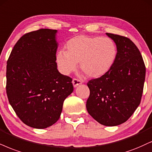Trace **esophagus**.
Returning <instances> with one entry per match:
<instances>
[{
    "instance_id": "1",
    "label": "esophagus",
    "mask_w": 152,
    "mask_h": 152,
    "mask_svg": "<svg viewBox=\"0 0 152 152\" xmlns=\"http://www.w3.org/2000/svg\"><path fill=\"white\" fill-rule=\"evenodd\" d=\"M72 85H73V87H77L78 85H81L82 82V81H80V80L75 79H75L72 80Z\"/></svg>"
}]
</instances>
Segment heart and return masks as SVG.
<instances>
[{
  "label": "heart",
  "instance_id": "1",
  "mask_svg": "<svg viewBox=\"0 0 152 152\" xmlns=\"http://www.w3.org/2000/svg\"><path fill=\"white\" fill-rule=\"evenodd\" d=\"M66 51L56 56L58 66L62 73L70 74L80 63L81 70L89 77L99 78L109 72L117 57V48L108 37L80 35L67 42Z\"/></svg>",
  "mask_w": 152,
  "mask_h": 152
}]
</instances>
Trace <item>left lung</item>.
<instances>
[{
	"label": "left lung",
	"mask_w": 152,
	"mask_h": 152,
	"mask_svg": "<svg viewBox=\"0 0 152 152\" xmlns=\"http://www.w3.org/2000/svg\"><path fill=\"white\" fill-rule=\"evenodd\" d=\"M117 48L115 61L107 74L89 80L86 107L100 124L116 126L125 123L139 106L146 67L139 49L127 37L106 33Z\"/></svg>",
	"instance_id": "8db88e82"
}]
</instances>
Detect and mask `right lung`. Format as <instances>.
<instances>
[{"label": "right lung", "instance_id": "1", "mask_svg": "<svg viewBox=\"0 0 152 152\" xmlns=\"http://www.w3.org/2000/svg\"><path fill=\"white\" fill-rule=\"evenodd\" d=\"M57 30L25 34L7 62L6 92L19 118L28 126L44 129L61 116L63 102L73 91L72 79L57 69Z\"/></svg>", "mask_w": 152, "mask_h": 152}]
</instances>
